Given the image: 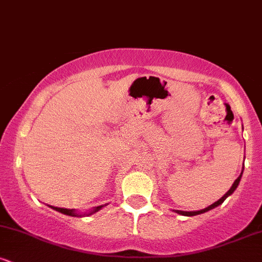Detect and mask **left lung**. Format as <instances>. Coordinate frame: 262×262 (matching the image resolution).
Here are the masks:
<instances>
[{
    "instance_id": "8db88e82",
    "label": "left lung",
    "mask_w": 262,
    "mask_h": 262,
    "mask_svg": "<svg viewBox=\"0 0 262 262\" xmlns=\"http://www.w3.org/2000/svg\"><path fill=\"white\" fill-rule=\"evenodd\" d=\"M242 173H243V172H242ZM240 179H242V175H240V176L237 177V179L235 180V181H234L233 186H231L229 191H228L227 193H225L224 196L221 198V200L217 201V202H214V203H213V204H210V206H209V207H207V208H204V209H201V210H196V212H183V210H175V212H176V213H179V214H181V215H187V217H192V215H197V214H201V213H204V212H207V210H209V209H213V208H214V207H217V206H219V204H221V203H223L224 201H225V198H227L228 196H230V194L233 193L234 191H235L236 187H237V185H239V182H240Z\"/></svg>"
}]
</instances>
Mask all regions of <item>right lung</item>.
Instances as JSON below:
<instances>
[{
    "instance_id": "obj_1",
    "label": "right lung",
    "mask_w": 262,
    "mask_h": 262,
    "mask_svg": "<svg viewBox=\"0 0 262 262\" xmlns=\"http://www.w3.org/2000/svg\"><path fill=\"white\" fill-rule=\"evenodd\" d=\"M52 207V206H50ZM102 207L103 206H100V207H95V209H92L91 212L89 213V214H92V213H95V212H97V210H100ZM53 209H55V210H58V212H60V213H62V214H66V215H71V217H76V215H80L81 217V214H77L76 212H75L74 209H66V208H58V207H52Z\"/></svg>"
}]
</instances>
